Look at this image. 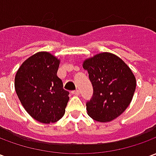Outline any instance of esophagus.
Segmentation results:
<instances>
[{
  "mask_svg": "<svg viewBox=\"0 0 156 156\" xmlns=\"http://www.w3.org/2000/svg\"><path fill=\"white\" fill-rule=\"evenodd\" d=\"M72 94L78 96V95H79V90H75V91H73L72 92Z\"/></svg>",
  "mask_w": 156,
  "mask_h": 156,
  "instance_id": "esophagus-1",
  "label": "esophagus"
}]
</instances>
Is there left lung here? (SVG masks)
I'll return each instance as SVG.
<instances>
[{
    "label": "left lung",
    "instance_id": "8db88e82",
    "mask_svg": "<svg viewBox=\"0 0 156 156\" xmlns=\"http://www.w3.org/2000/svg\"><path fill=\"white\" fill-rule=\"evenodd\" d=\"M94 88V94L87 103L88 115L98 122H109L128 108L134 96L136 79L129 67L110 52H101L85 59Z\"/></svg>",
    "mask_w": 156,
    "mask_h": 156
}]
</instances>
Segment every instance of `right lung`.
I'll return each instance as SVG.
<instances>
[{"mask_svg":"<svg viewBox=\"0 0 156 156\" xmlns=\"http://www.w3.org/2000/svg\"><path fill=\"white\" fill-rule=\"evenodd\" d=\"M60 60L48 51H38L23 62L15 77L21 104L34 119L43 124L58 121L65 114L69 92L58 78Z\"/></svg>","mask_w":156,"mask_h":156,"instance_id":"add662e5","label":"right lung"}]
</instances>
